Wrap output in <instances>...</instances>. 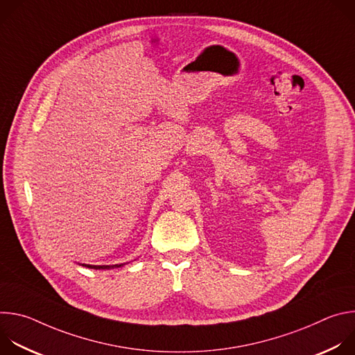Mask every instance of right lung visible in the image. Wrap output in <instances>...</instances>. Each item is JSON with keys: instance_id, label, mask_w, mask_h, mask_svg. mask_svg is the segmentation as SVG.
<instances>
[{"instance_id": "add662e5", "label": "right lung", "mask_w": 355, "mask_h": 355, "mask_svg": "<svg viewBox=\"0 0 355 355\" xmlns=\"http://www.w3.org/2000/svg\"><path fill=\"white\" fill-rule=\"evenodd\" d=\"M84 266V264H83ZM121 266H123V264H119V266H112V267H121ZM85 267H88V268H95V270H105V268H111L110 266H85Z\"/></svg>"}]
</instances>
